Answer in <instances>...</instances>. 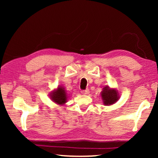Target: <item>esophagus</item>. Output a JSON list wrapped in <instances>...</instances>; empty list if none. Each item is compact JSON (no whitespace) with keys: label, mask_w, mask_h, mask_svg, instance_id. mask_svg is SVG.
<instances>
[{"label":"esophagus","mask_w":158,"mask_h":158,"mask_svg":"<svg viewBox=\"0 0 158 158\" xmlns=\"http://www.w3.org/2000/svg\"><path fill=\"white\" fill-rule=\"evenodd\" d=\"M81 94H85V95H86V94H89V90H88V89H86V90H82V91H81Z\"/></svg>","instance_id":"esophagus-1"}]
</instances>
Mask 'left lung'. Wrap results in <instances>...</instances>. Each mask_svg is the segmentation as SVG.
I'll use <instances>...</instances> for the list:
<instances>
[{"instance_id": "obj_1", "label": "left lung", "mask_w": 158, "mask_h": 158, "mask_svg": "<svg viewBox=\"0 0 158 158\" xmlns=\"http://www.w3.org/2000/svg\"><path fill=\"white\" fill-rule=\"evenodd\" d=\"M101 98L105 106H110L115 103L119 99V94L115 88H110L109 85L103 88L101 93Z\"/></svg>"}]
</instances>
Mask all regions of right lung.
Wrapping results in <instances>:
<instances>
[{"label": "right lung", "instance_id": "add662e5", "mask_svg": "<svg viewBox=\"0 0 158 158\" xmlns=\"http://www.w3.org/2000/svg\"><path fill=\"white\" fill-rule=\"evenodd\" d=\"M50 99L54 103H57L58 105H64L68 101V94L62 85H58V87L49 94Z\"/></svg>", "mask_w": 158, "mask_h": 158}]
</instances>
